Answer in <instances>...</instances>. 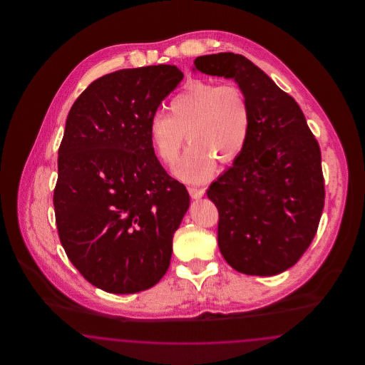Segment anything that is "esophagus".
Wrapping results in <instances>:
<instances>
[{"label":"esophagus","instance_id":"obj_1","mask_svg":"<svg viewBox=\"0 0 365 365\" xmlns=\"http://www.w3.org/2000/svg\"><path fill=\"white\" fill-rule=\"evenodd\" d=\"M189 192H190L191 198L194 200H198L204 195L205 190L204 189H197V187H189Z\"/></svg>","mask_w":365,"mask_h":365}]
</instances>
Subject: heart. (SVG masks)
Returning a JSON list of instances; mask_svg holds the SVG:
<instances>
[{
	"instance_id": "1",
	"label": "heart",
	"mask_w": 365,
	"mask_h": 365,
	"mask_svg": "<svg viewBox=\"0 0 365 365\" xmlns=\"http://www.w3.org/2000/svg\"><path fill=\"white\" fill-rule=\"evenodd\" d=\"M252 130V106L242 87L189 81L168 104V116L157 113L149 123V138L157 158L174 164L185 143L183 160L175 167L179 178L200 183L208 178L216 158L230 163L242 152Z\"/></svg>"
}]
</instances>
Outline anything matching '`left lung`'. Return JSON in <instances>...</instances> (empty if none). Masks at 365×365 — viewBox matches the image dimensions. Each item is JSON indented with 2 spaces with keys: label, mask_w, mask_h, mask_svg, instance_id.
Listing matches in <instances>:
<instances>
[{
  "label": "left lung",
  "mask_w": 365,
  "mask_h": 365,
  "mask_svg": "<svg viewBox=\"0 0 365 365\" xmlns=\"http://www.w3.org/2000/svg\"><path fill=\"white\" fill-rule=\"evenodd\" d=\"M194 67L235 79L252 106L242 152L207 190L219 212V249L238 272L278 275L302 257L319 227L326 197L320 146L294 98L246 57L200 56Z\"/></svg>",
  "instance_id": "8db88e82"
}]
</instances>
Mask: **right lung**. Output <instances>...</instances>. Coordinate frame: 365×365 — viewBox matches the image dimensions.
I'll return each instance as SVG.
<instances>
[{
    "mask_svg": "<svg viewBox=\"0 0 365 365\" xmlns=\"http://www.w3.org/2000/svg\"><path fill=\"white\" fill-rule=\"evenodd\" d=\"M182 79L167 64L106 73L68 113L53 192L58 238L81 275L108 293L148 290L170 267L190 197L157 160L149 123Z\"/></svg>",
    "mask_w": 365,
    "mask_h": 365,
    "instance_id": "add662e5",
    "label": "right lung"
}]
</instances>
